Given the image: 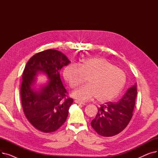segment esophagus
Listing matches in <instances>:
<instances>
[{"label":"esophagus","mask_w":158,"mask_h":158,"mask_svg":"<svg viewBox=\"0 0 158 158\" xmlns=\"http://www.w3.org/2000/svg\"><path fill=\"white\" fill-rule=\"evenodd\" d=\"M76 102L78 104H82V105H85V103L83 102H81V101H76Z\"/></svg>","instance_id":"esophagus-1"}]
</instances>
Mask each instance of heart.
<instances>
[{
    "instance_id": "obj_1",
    "label": "heart",
    "mask_w": 158,
    "mask_h": 158,
    "mask_svg": "<svg viewBox=\"0 0 158 158\" xmlns=\"http://www.w3.org/2000/svg\"><path fill=\"white\" fill-rule=\"evenodd\" d=\"M63 76L72 89L80 86L87 77L88 85L73 92L75 98L84 101L95 97L101 102L112 101L119 95L126 82L125 72L102 57L88 58L79 66H66Z\"/></svg>"
}]
</instances>
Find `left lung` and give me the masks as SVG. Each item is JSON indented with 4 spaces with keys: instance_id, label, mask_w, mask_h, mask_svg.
<instances>
[{
    "instance_id": "left-lung-1",
    "label": "left lung",
    "mask_w": 158,
    "mask_h": 158,
    "mask_svg": "<svg viewBox=\"0 0 158 158\" xmlns=\"http://www.w3.org/2000/svg\"><path fill=\"white\" fill-rule=\"evenodd\" d=\"M136 86L135 84L129 88L118 102H107L98 107L91 126L99 135L104 137L117 135L127 126L135 106Z\"/></svg>"
}]
</instances>
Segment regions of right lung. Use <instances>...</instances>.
<instances>
[{
    "label": "right lung",
    "mask_w": 158,
    "mask_h": 158,
    "mask_svg": "<svg viewBox=\"0 0 158 158\" xmlns=\"http://www.w3.org/2000/svg\"><path fill=\"white\" fill-rule=\"evenodd\" d=\"M70 63L61 52L48 49L33 56L25 66L20 88L22 108L29 122L41 132H54L67 118L73 98L63 85L60 71ZM39 71L46 73L49 81L34 92L30 87Z\"/></svg>",
    "instance_id": "right-lung-1"
}]
</instances>
